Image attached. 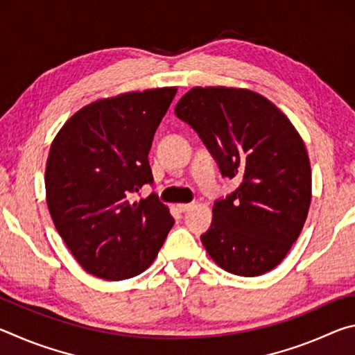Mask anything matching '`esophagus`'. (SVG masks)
I'll return each mask as SVG.
<instances>
[{"label":"esophagus","mask_w":355,"mask_h":355,"mask_svg":"<svg viewBox=\"0 0 355 355\" xmlns=\"http://www.w3.org/2000/svg\"><path fill=\"white\" fill-rule=\"evenodd\" d=\"M191 207H192L191 203H178V205H177V209H178L180 213H186Z\"/></svg>","instance_id":"obj_1"}]
</instances>
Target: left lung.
Instances as JSON below:
<instances>
[{
	"label": "left lung",
	"mask_w": 355,
	"mask_h": 355,
	"mask_svg": "<svg viewBox=\"0 0 355 355\" xmlns=\"http://www.w3.org/2000/svg\"><path fill=\"white\" fill-rule=\"evenodd\" d=\"M238 188L218 199L200 236L227 272L255 277L284 260L307 219L311 171L296 128L277 106L248 89L194 87L175 106Z\"/></svg>",
	"instance_id": "1"
}]
</instances>
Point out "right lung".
Returning <instances> with one entry per match:
<instances>
[{
  "mask_svg": "<svg viewBox=\"0 0 355 355\" xmlns=\"http://www.w3.org/2000/svg\"><path fill=\"white\" fill-rule=\"evenodd\" d=\"M177 87L94 101L65 122L45 171L56 230L84 271L106 280L141 274L173 225L158 196H130L152 184L148 152Z\"/></svg>",
  "mask_w": 355,
  "mask_h": 355,
  "instance_id": "1",
  "label": "right lung"
}]
</instances>
